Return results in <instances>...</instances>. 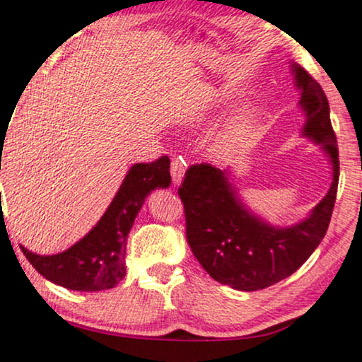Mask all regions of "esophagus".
<instances>
[{"instance_id": "34e87169", "label": "esophagus", "mask_w": 362, "mask_h": 362, "mask_svg": "<svg viewBox=\"0 0 362 362\" xmlns=\"http://www.w3.org/2000/svg\"><path fill=\"white\" fill-rule=\"evenodd\" d=\"M185 171H186V163L182 158H175L171 161V177L175 185H181L182 177H185Z\"/></svg>"}]
</instances>
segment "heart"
<instances>
[{"mask_svg":"<svg viewBox=\"0 0 362 362\" xmlns=\"http://www.w3.org/2000/svg\"><path fill=\"white\" fill-rule=\"evenodd\" d=\"M254 125V108L245 105L232 113L212 143V155L217 160H227L244 145Z\"/></svg>","mask_w":362,"mask_h":362,"instance_id":"obj_1","label":"heart"}]
</instances>
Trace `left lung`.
I'll use <instances>...</instances> for the list:
<instances>
[{
	"mask_svg": "<svg viewBox=\"0 0 362 362\" xmlns=\"http://www.w3.org/2000/svg\"><path fill=\"white\" fill-rule=\"evenodd\" d=\"M291 74L305 115L301 135L326 153L333 175L328 192L308 217L286 227L272 226L242 202L229 168L207 163L191 166L177 191L192 254L216 281L240 291L267 288L295 274L323 240L333 214L339 158L328 98L305 69L291 64Z\"/></svg>",
	"mask_w": 362,
	"mask_h": 362,
	"instance_id": "1",
	"label": "left lung"
}]
</instances>
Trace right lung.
I'll return each instance as SVG.
<instances>
[{
	"instance_id": "obj_1",
	"label": "right lung",
	"mask_w": 362,
	"mask_h": 362,
	"mask_svg": "<svg viewBox=\"0 0 362 362\" xmlns=\"http://www.w3.org/2000/svg\"><path fill=\"white\" fill-rule=\"evenodd\" d=\"M170 185L168 156L133 165L100 221L77 244L54 255H39L21 247L23 254L44 279L64 288L76 291L113 288L127 275V237L143 202L153 189Z\"/></svg>"
}]
</instances>
